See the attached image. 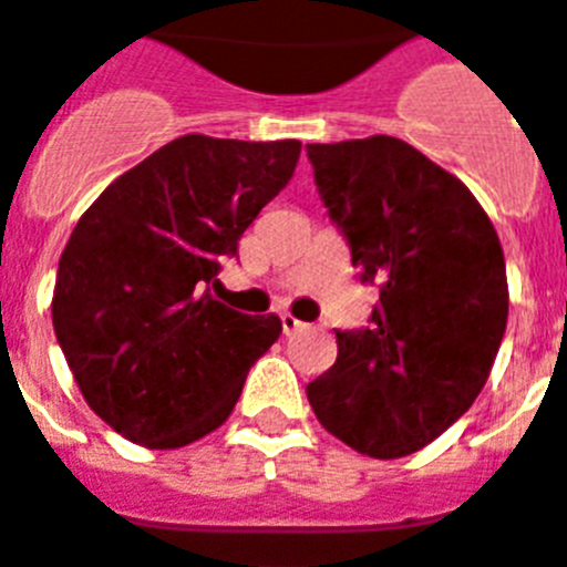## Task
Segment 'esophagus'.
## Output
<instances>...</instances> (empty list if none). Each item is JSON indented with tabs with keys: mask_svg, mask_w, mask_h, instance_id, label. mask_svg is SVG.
<instances>
[{
	"mask_svg": "<svg viewBox=\"0 0 567 567\" xmlns=\"http://www.w3.org/2000/svg\"><path fill=\"white\" fill-rule=\"evenodd\" d=\"M302 327H306L302 320H297L293 315H288V311H285V315H282V332H285V336H293V332H300Z\"/></svg>",
	"mask_w": 567,
	"mask_h": 567,
	"instance_id": "34e87169",
	"label": "esophagus"
}]
</instances>
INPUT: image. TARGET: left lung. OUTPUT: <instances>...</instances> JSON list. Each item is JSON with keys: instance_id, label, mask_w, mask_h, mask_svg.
I'll list each match as a JSON object with an SVG mask.
<instances>
[{"instance_id": "obj_1", "label": "left lung", "mask_w": 567, "mask_h": 567, "mask_svg": "<svg viewBox=\"0 0 567 567\" xmlns=\"http://www.w3.org/2000/svg\"><path fill=\"white\" fill-rule=\"evenodd\" d=\"M315 185L379 288L371 323L338 329L306 385L318 421L359 453H417L474 405L509 315L501 238L474 194L400 137L309 144Z\"/></svg>"}]
</instances>
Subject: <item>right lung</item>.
I'll use <instances>...</instances> for the list:
<instances>
[{
	"label": "right lung",
	"instance_id": "add662e5",
	"mask_svg": "<svg viewBox=\"0 0 567 567\" xmlns=\"http://www.w3.org/2000/svg\"><path fill=\"white\" fill-rule=\"evenodd\" d=\"M297 158L300 141L176 137L75 223L52 327L87 405L123 439L173 450L214 432L279 338L276 315H240L212 288Z\"/></svg>",
	"mask_w": 567,
	"mask_h": 567
}]
</instances>
